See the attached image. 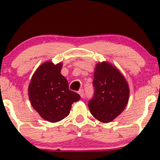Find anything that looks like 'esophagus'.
I'll use <instances>...</instances> for the list:
<instances>
[{"label": "esophagus", "instance_id": "34e87169", "mask_svg": "<svg viewBox=\"0 0 160 160\" xmlns=\"http://www.w3.org/2000/svg\"><path fill=\"white\" fill-rule=\"evenodd\" d=\"M78 94L80 95V97H84V89H79L78 90Z\"/></svg>", "mask_w": 160, "mask_h": 160}]
</instances>
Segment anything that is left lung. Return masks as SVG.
I'll use <instances>...</instances> for the list:
<instances>
[{"instance_id": "1", "label": "left lung", "mask_w": 160, "mask_h": 160, "mask_svg": "<svg viewBox=\"0 0 160 160\" xmlns=\"http://www.w3.org/2000/svg\"><path fill=\"white\" fill-rule=\"evenodd\" d=\"M92 85L94 95L89 101V111L97 120L109 122L122 112L128 103V83L115 67L102 62L96 66Z\"/></svg>"}]
</instances>
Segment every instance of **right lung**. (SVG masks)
<instances>
[{
  "label": "right lung",
  "instance_id": "1",
  "mask_svg": "<svg viewBox=\"0 0 160 160\" xmlns=\"http://www.w3.org/2000/svg\"><path fill=\"white\" fill-rule=\"evenodd\" d=\"M63 64L52 62L42 63L33 74L28 88L31 105L42 118L56 122L66 118L71 104L80 96L71 91L68 80L60 73Z\"/></svg>",
  "mask_w": 160,
  "mask_h": 160
}]
</instances>
